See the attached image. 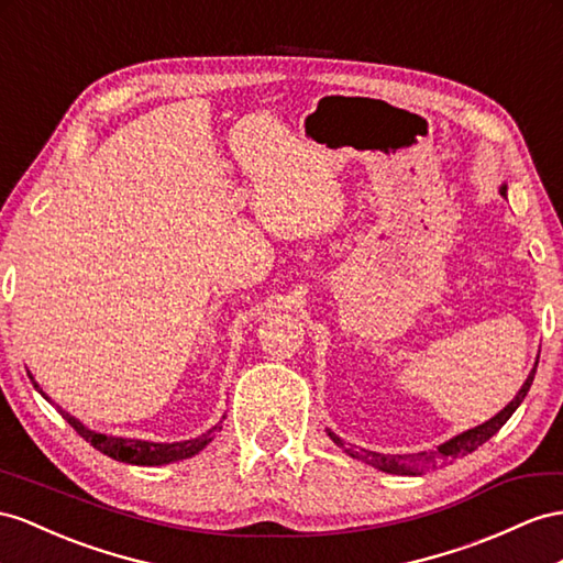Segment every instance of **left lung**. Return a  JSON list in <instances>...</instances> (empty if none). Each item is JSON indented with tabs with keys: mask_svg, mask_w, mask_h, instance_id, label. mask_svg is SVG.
<instances>
[{
	"mask_svg": "<svg viewBox=\"0 0 563 563\" xmlns=\"http://www.w3.org/2000/svg\"><path fill=\"white\" fill-rule=\"evenodd\" d=\"M499 192L507 197V185H501ZM536 368H538V362H536V366H532L530 376L526 378V383H523L521 390H518V395L497 416H493V419L485 421L483 426H475L466 432H461V435L446 440L444 444H440L438 450H432V452H419V454H378V452H368V450L356 452L354 446H350L347 442L340 440L335 432L328 430V435L340 446V450L347 452L352 459H362L364 464H371L373 468L385 471V473H395V475H421L423 471L438 468L440 464H452L454 459L475 452L481 444H485L489 438H493L495 432L511 419V413L518 407H521V401L526 399L530 385H532V378H536Z\"/></svg>",
	"mask_w": 563,
	"mask_h": 563,
	"instance_id": "left-lung-1",
	"label": "left lung"
}]
</instances>
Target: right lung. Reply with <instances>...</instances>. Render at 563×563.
<instances>
[{"mask_svg":"<svg viewBox=\"0 0 563 563\" xmlns=\"http://www.w3.org/2000/svg\"><path fill=\"white\" fill-rule=\"evenodd\" d=\"M31 376V373H27ZM33 380V376H31ZM35 390L49 401V397L40 390V385L33 380ZM62 411V409H59ZM64 419L70 423L78 435L90 442L95 450H99L102 454L123 461V464H135V466H162V464H170V461H180L187 456H195L197 452L205 450V446L213 440L216 432L221 430V423L213 426L211 430H207L205 435H199L195 440H183V442H147V440H131V438H113V435H104V432H95L90 428H85L76 416H70L66 411H62Z\"/></svg>","mask_w":563,"mask_h":563,"instance_id":"add662e5","label":"right lung"}]
</instances>
